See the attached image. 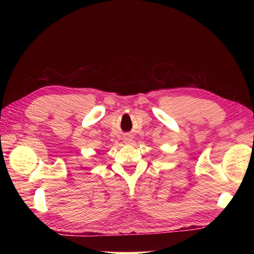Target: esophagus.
Wrapping results in <instances>:
<instances>
[{
	"label": "esophagus",
	"mask_w": 254,
	"mask_h": 254,
	"mask_svg": "<svg viewBox=\"0 0 254 254\" xmlns=\"http://www.w3.org/2000/svg\"><path fill=\"white\" fill-rule=\"evenodd\" d=\"M123 139H124V143H127H127H130V142L132 141V138H131L130 136H126V137H124Z\"/></svg>",
	"instance_id": "obj_1"
}]
</instances>
